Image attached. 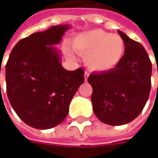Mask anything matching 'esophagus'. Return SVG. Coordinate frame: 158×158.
Wrapping results in <instances>:
<instances>
[{"mask_svg":"<svg viewBox=\"0 0 158 158\" xmlns=\"http://www.w3.org/2000/svg\"><path fill=\"white\" fill-rule=\"evenodd\" d=\"M89 72L88 71H85V73H84V79H85V82H87L88 81V77H89Z\"/></svg>","mask_w":158,"mask_h":158,"instance_id":"esophagus-1","label":"esophagus"}]
</instances>
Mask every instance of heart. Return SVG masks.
I'll return each instance as SVG.
<instances>
[{"label":"heart","instance_id":"b5f03b06","mask_svg":"<svg viewBox=\"0 0 158 158\" xmlns=\"http://www.w3.org/2000/svg\"><path fill=\"white\" fill-rule=\"evenodd\" d=\"M76 52L85 57L89 69L106 72L117 67L125 53L122 38L101 29H94L77 35L72 41Z\"/></svg>","mask_w":158,"mask_h":158}]
</instances>
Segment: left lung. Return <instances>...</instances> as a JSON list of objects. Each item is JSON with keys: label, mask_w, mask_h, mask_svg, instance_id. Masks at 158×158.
<instances>
[{"label": "left lung", "mask_w": 158, "mask_h": 158, "mask_svg": "<svg viewBox=\"0 0 158 158\" xmlns=\"http://www.w3.org/2000/svg\"><path fill=\"white\" fill-rule=\"evenodd\" d=\"M125 53L117 67L109 71L91 73L93 112L103 123L121 126L134 120L142 112L151 89L152 64L142 44L122 31Z\"/></svg>", "instance_id": "left-lung-1"}]
</instances>
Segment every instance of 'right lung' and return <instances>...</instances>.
<instances>
[{"label":"right lung","mask_w":158,"mask_h":158,"mask_svg":"<svg viewBox=\"0 0 158 158\" xmlns=\"http://www.w3.org/2000/svg\"><path fill=\"white\" fill-rule=\"evenodd\" d=\"M69 28L52 26L23 39L12 49L6 64L10 105L18 117L34 128L49 129L60 124L84 82L82 68L64 69L60 53L52 46L60 42Z\"/></svg>","instance_id":"right-lung-1"}]
</instances>
